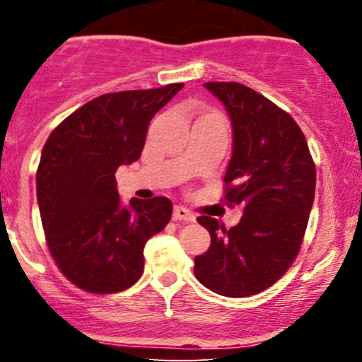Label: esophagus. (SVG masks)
I'll use <instances>...</instances> for the list:
<instances>
[{
    "label": "esophagus",
    "instance_id": "esophagus-1",
    "mask_svg": "<svg viewBox=\"0 0 362 362\" xmlns=\"http://www.w3.org/2000/svg\"><path fill=\"white\" fill-rule=\"evenodd\" d=\"M173 219L175 221H194L195 216L192 211H189L184 206H175L173 207Z\"/></svg>",
    "mask_w": 362,
    "mask_h": 362
}]
</instances>
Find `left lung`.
<instances>
[{"mask_svg":"<svg viewBox=\"0 0 362 362\" xmlns=\"http://www.w3.org/2000/svg\"><path fill=\"white\" fill-rule=\"evenodd\" d=\"M233 126V155L224 175L230 207L242 206L236 226L209 216L197 221L211 247L195 257L194 274L207 289L243 298L271 288L300 253L315 199L317 170L305 134L286 110L235 81H207Z\"/></svg>","mask_w":362,"mask_h":362,"instance_id":"1","label":"left lung"}]
</instances>
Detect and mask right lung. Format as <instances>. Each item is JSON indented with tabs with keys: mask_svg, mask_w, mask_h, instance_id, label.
I'll list each match as a JSON object with an SVG mask.
<instances>
[{
	"mask_svg": "<svg viewBox=\"0 0 362 362\" xmlns=\"http://www.w3.org/2000/svg\"><path fill=\"white\" fill-rule=\"evenodd\" d=\"M184 83L114 91L74 110L51 132L37 168V201L57 269L76 288L112 294L144 269V245L172 218V201L120 206L115 172L138 161L149 120Z\"/></svg>",
	"mask_w": 362,
	"mask_h": 362,
	"instance_id": "right-lung-1",
	"label": "right lung"
}]
</instances>
